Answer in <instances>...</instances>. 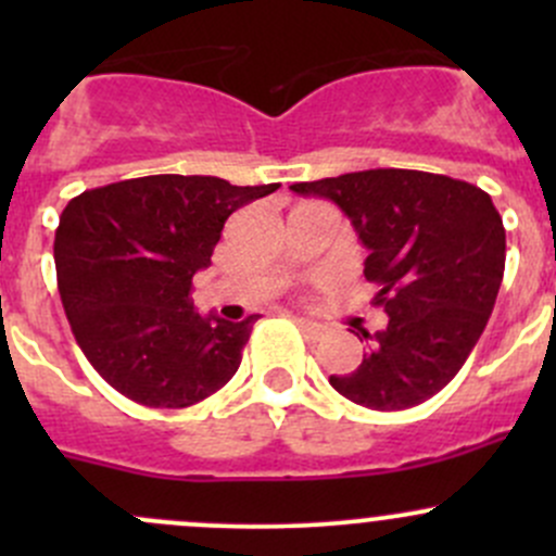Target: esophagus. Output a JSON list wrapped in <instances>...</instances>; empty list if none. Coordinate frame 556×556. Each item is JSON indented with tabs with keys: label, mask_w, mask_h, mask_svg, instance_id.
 I'll use <instances>...</instances> for the list:
<instances>
[{
	"label": "esophagus",
	"mask_w": 556,
	"mask_h": 556,
	"mask_svg": "<svg viewBox=\"0 0 556 556\" xmlns=\"http://www.w3.org/2000/svg\"><path fill=\"white\" fill-rule=\"evenodd\" d=\"M295 323H299V328H301V330H304V336H306V339H319V336H323V333H325V325L314 323V319L299 317V319H295Z\"/></svg>",
	"instance_id": "obj_1"
}]
</instances>
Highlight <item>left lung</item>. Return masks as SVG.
<instances>
[{
    "label": "left lung",
    "instance_id": "1",
    "mask_svg": "<svg viewBox=\"0 0 556 556\" xmlns=\"http://www.w3.org/2000/svg\"><path fill=\"white\" fill-rule=\"evenodd\" d=\"M328 199L368 250L387 328L330 384L357 406L401 412L452 382L484 333L506 268V228L490 193L446 174L368 169L290 185Z\"/></svg>",
    "mask_w": 556,
    "mask_h": 556
}]
</instances>
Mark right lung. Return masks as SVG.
I'll use <instances>...</instances> for the list:
<instances>
[{
	"mask_svg": "<svg viewBox=\"0 0 556 556\" xmlns=\"http://www.w3.org/2000/svg\"><path fill=\"white\" fill-rule=\"evenodd\" d=\"M279 185L150 174L80 193L61 212L53 257L83 355L121 395L185 408L237 374L257 314H199L193 274L210 266L228 217Z\"/></svg>",
	"mask_w": 556,
	"mask_h": 556,
	"instance_id": "1",
	"label": "right lung"
}]
</instances>
